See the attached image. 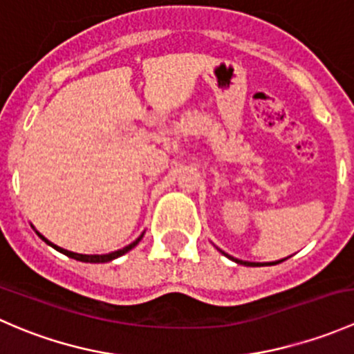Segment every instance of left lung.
I'll use <instances>...</instances> for the list:
<instances>
[{
    "label": "left lung",
    "instance_id": "8db88e82",
    "mask_svg": "<svg viewBox=\"0 0 354 354\" xmlns=\"http://www.w3.org/2000/svg\"><path fill=\"white\" fill-rule=\"evenodd\" d=\"M221 253H223V255H226L227 259H231L233 260V262H236V263H240V266H246V267H262V266H276V263H281L283 262V260H286V259H283V260H276V262H263V263H260V262H246V260H240V259H234V257H231V255H227V253H224L223 250H219Z\"/></svg>",
    "mask_w": 354,
    "mask_h": 354
}]
</instances>
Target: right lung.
<instances>
[{"instance_id":"obj_1","label":"right lung","mask_w":354,"mask_h":354,"mask_svg":"<svg viewBox=\"0 0 354 354\" xmlns=\"http://www.w3.org/2000/svg\"><path fill=\"white\" fill-rule=\"evenodd\" d=\"M32 227H34V226H32ZM34 231H35V227H34ZM35 233H37V236L41 238L42 241H46V243H48L49 246H53V248H55V250H58V252H59V253H63V255L70 257V259H75V260H78V262H87V263H106V262H111V260L118 259V257L124 255V253H127V252H130L131 248H135V246H137L138 243H140V240H142V238H144V233H142L140 236H138L137 240L133 241V243L127 245V246H124V248H120V250H116V252L104 253V255H84V253H75V252H70V250H65V248H62V246H58V245L51 243V241H49L48 238H44V236H42V234L39 233V231H35Z\"/></svg>"}]
</instances>
